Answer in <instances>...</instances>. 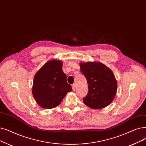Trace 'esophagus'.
Here are the masks:
<instances>
[{"label":"esophagus","instance_id":"1","mask_svg":"<svg viewBox=\"0 0 146 146\" xmlns=\"http://www.w3.org/2000/svg\"><path fill=\"white\" fill-rule=\"evenodd\" d=\"M76 89V86L75 84H73L72 85V90H73V91H75Z\"/></svg>","mask_w":146,"mask_h":146}]
</instances>
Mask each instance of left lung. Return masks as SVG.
Segmentation results:
<instances>
[{
	"instance_id": "8db88e82",
	"label": "left lung",
	"mask_w": 146,
	"mask_h": 146,
	"mask_svg": "<svg viewBox=\"0 0 146 146\" xmlns=\"http://www.w3.org/2000/svg\"><path fill=\"white\" fill-rule=\"evenodd\" d=\"M80 72L88 84L84 104L93 109H101L113 101L117 91V80L113 72L100 62H80Z\"/></svg>"
}]
</instances>
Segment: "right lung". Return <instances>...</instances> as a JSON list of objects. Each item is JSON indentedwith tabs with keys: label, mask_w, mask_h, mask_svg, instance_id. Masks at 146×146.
<instances>
[{
	"label": "right lung",
	"mask_w": 146,
	"mask_h": 146,
	"mask_svg": "<svg viewBox=\"0 0 146 146\" xmlns=\"http://www.w3.org/2000/svg\"><path fill=\"white\" fill-rule=\"evenodd\" d=\"M62 62L53 60L45 63L34 77L32 94L41 107L50 109L58 106L72 86L62 70Z\"/></svg>",
	"instance_id": "1"
}]
</instances>
